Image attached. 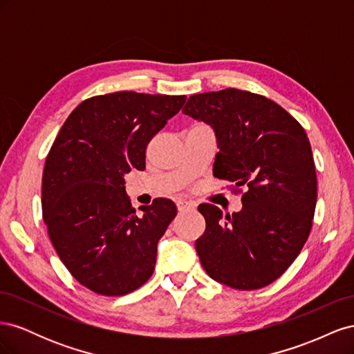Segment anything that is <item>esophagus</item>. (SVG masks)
<instances>
[{
  "label": "esophagus",
  "instance_id": "34e87169",
  "mask_svg": "<svg viewBox=\"0 0 354 354\" xmlns=\"http://www.w3.org/2000/svg\"><path fill=\"white\" fill-rule=\"evenodd\" d=\"M194 208H195V205H194V203H190V202H186V201H178L177 202V209L180 212H187V211H192Z\"/></svg>",
  "mask_w": 354,
  "mask_h": 354
}]
</instances>
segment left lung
Wrapping results in <instances>:
<instances>
[{
  "label": "left lung",
  "mask_w": 354,
  "mask_h": 354,
  "mask_svg": "<svg viewBox=\"0 0 354 354\" xmlns=\"http://www.w3.org/2000/svg\"><path fill=\"white\" fill-rule=\"evenodd\" d=\"M183 113L214 128V176L242 194V209L232 216L211 203L198 207L207 221L196 241L202 267L242 291L270 285L294 263L313 224L317 177L304 128L273 100L238 88L190 95Z\"/></svg>",
  "instance_id": "left-lung-1"
}]
</instances>
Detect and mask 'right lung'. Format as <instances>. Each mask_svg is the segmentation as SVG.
<instances>
[{
  "instance_id": "right-lung-1",
  "label": "right lung",
  "mask_w": 354,
  "mask_h": 354,
  "mask_svg": "<svg viewBox=\"0 0 354 354\" xmlns=\"http://www.w3.org/2000/svg\"><path fill=\"white\" fill-rule=\"evenodd\" d=\"M186 95L116 91L80 103L42 173V217L62 263L90 291L120 297L155 270L156 245L177 216L159 198L137 217L124 176L146 168V147Z\"/></svg>"
}]
</instances>
